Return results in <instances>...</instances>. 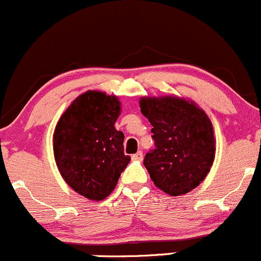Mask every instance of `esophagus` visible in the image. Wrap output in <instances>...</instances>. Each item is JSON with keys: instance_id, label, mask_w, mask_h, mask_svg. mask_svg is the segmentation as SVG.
I'll return each mask as SVG.
<instances>
[{"instance_id": "34e87169", "label": "esophagus", "mask_w": 261, "mask_h": 261, "mask_svg": "<svg viewBox=\"0 0 261 261\" xmlns=\"http://www.w3.org/2000/svg\"><path fill=\"white\" fill-rule=\"evenodd\" d=\"M132 159H133V161H137V162H142L143 161V153L139 150V152H137L136 154H133V155H132Z\"/></svg>"}]
</instances>
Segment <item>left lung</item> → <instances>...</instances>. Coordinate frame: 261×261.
I'll return each mask as SVG.
<instances>
[{
	"mask_svg": "<svg viewBox=\"0 0 261 261\" xmlns=\"http://www.w3.org/2000/svg\"><path fill=\"white\" fill-rule=\"evenodd\" d=\"M139 107L153 125L155 148L143 162L150 179L167 194H187L204 180L214 162L209 117L192 100L173 96L142 97Z\"/></svg>",
	"mask_w": 261,
	"mask_h": 261,
	"instance_id": "left-lung-1",
	"label": "left lung"
}]
</instances>
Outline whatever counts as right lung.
<instances>
[{"label":"right lung","mask_w":261,"mask_h":261,"mask_svg":"<svg viewBox=\"0 0 261 261\" xmlns=\"http://www.w3.org/2000/svg\"><path fill=\"white\" fill-rule=\"evenodd\" d=\"M118 97L87 91L64 111L53 133V153L67 184L89 200H103L130 162L124 134L114 127Z\"/></svg>","instance_id":"1"}]
</instances>
